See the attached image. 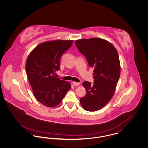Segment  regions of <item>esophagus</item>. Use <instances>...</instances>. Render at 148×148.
<instances>
[{
    "instance_id": "esophagus-1",
    "label": "esophagus",
    "mask_w": 148,
    "mask_h": 148,
    "mask_svg": "<svg viewBox=\"0 0 148 148\" xmlns=\"http://www.w3.org/2000/svg\"><path fill=\"white\" fill-rule=\"evenodd\" d=\"M73 84L74 85V86H78V85H80V83H77V82H73Z\"/></svg>"
}]
</instances>
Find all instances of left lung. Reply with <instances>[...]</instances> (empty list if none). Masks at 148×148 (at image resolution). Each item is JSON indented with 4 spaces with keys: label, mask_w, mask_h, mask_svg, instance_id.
<instances>
[{
    "label": "left lung",
    "mask_w": 148,
    "mask_h": 148,
    "mask_svg": "<svg viewBox=\"0 0 148 148\" xmlns=\"http://www.w3.org/2000/svg\"><path fill=\"white\" fill-rule=\"evenodd\" d=\"M75 42L94 69V83H83L86 94L80 102L85 110L95 112L106 106L114 94L120 75L118 53L111 42L101 38L78 39Z\"/></svg>",
    "instance_id": "obj_1"
}]
</instances>
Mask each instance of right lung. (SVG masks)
Returning <instances> with one entry per match:
<instances>
[{"label": "right lung", "instance_id": "add662e5", "mask_svg": "<svg viewBox=\"0 0 148 148\" xmlns=\"http://www.w3.org/2000/svg\"><path fill=\"white\" fill-rule=\"evenodd\" d=\"M73 43V40L45 42L29 54L25 64L27 77L35 98L44 106L50 108L58 106L71 88L69 82L54 75L60 68L62 55Z\"/></svg>", "mask_w": 148, "mask_h": 148}]
</instances>
